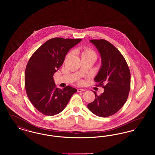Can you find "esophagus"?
Here are the masks:
<instances>
[{
	"instance_id": "obj_1",
	"label": "esophagus",
	"mask_w": 155,
	"mask_h": 155,
	"mask_svg": "<svg viewBox=\"0 0 155 155\" xmlns=\"http://www.w3.org/2000/svg\"><path fill=\"white\" fill-rule=\"evenodd\" d=\"M84 91H85V89H78V92H84Z\"/></svg>"
}]
</instances>
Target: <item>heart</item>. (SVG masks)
Segmentation results:
<instances>
[{"instance_id": "obj_1", "label": "heart", "mask_w": 155, "mask_h": 155, "mask_svg": "<svg viewBox=\"0 0 155 155\" xmlns=\"http://www.w3.org/2000/svg\"><path fill=\"white\" fill-rule=\"evenodd\" d=\"M91 54H94V55L96 56L95 52L89 48H84L82 52V57L87 56V55H91Z\"/></svg>"}]
</instances>
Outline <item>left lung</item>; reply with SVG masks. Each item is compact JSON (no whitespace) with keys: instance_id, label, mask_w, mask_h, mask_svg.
I'll return each instance as SVG.
<instances>
[{"instance_id":"obj_1","label":"left lung","mask_w":155,"mask_h":155,"mask_svg":"<svg viewBox=\"0 0 155 155\" xmlns=\"http://www.w3.org/2000/svg\"><path fill=\"white\" fill-rule=\"evenodd\" d=\"M96 47L101 58V66L95 77L96 82L103 87L104 92L88 104L92 113L101 117L110 116L124 104L130 90L131 74L125 59L118 49L104 39L90 40Z\"/></svg>"}]
</instances>
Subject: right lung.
I'll use <instances>...</instances> for the list:
<instances>
[{
	"label": "right lung",
	"instance_id": "1",
	"mask_svg": "<svg viewBox=\"0 0 155 155\" xmlns=\"http://www.w3.org/2000/svg\"><path fill=\"white\" fill-rule=\"evenodd\" d=\"M81 39L52 38L31 57L25 71V86L31 103L41 113L52 116L63 110L77 90L56 87L54 74L63 64L68 51Z\"/></svg>",
	"mask_w": 155,
	"mask_h": 155
}]
</instances>
